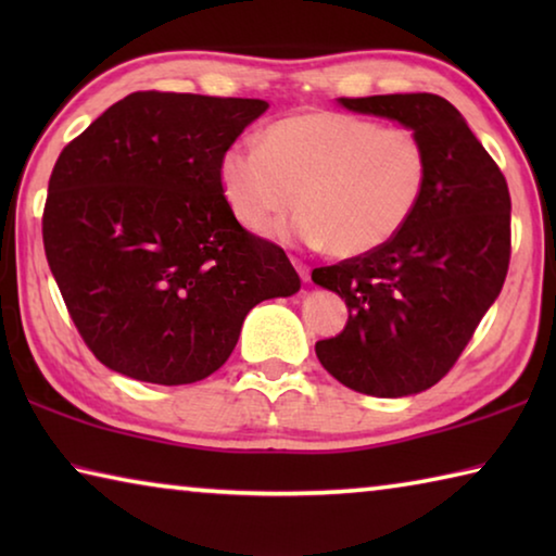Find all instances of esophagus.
<instances>
[{
  "instance_id": "1",
  "label": "esophagus",
  "mask_w": 556,
  "mask_h": 556,
  "mask_svg": "<svg viewBox=\"0 0 556 556\" xmlns=\"http://www.w3.org/2000/svg\"><path fill=\"white\" fill-rule=\"evenodd\" d=\"M291 262H294V267H296V271H299V277H301V279H304V281L312 279V267L304 265V262H299V260H291Z\"/></svg>"
}]
</instances>
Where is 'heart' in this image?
I'll list each match as a JSON object with an SVG mask.
<instances>
[{
	"instance_id": "heart-1",
	"label": "heart",
	"mask_w": 556,
	"mask_h": 556,
	"mask_svg": "<svg viewBox=\"0 0 556 556\" xmlns=\"http://www.w3.org/2000/svg\"><path fill=\"white\" fill-rule=\"evenodd\" d=\"M431 174L427 142L409 127L333 110H304L262 131L260 149L232 144L218 184L242 228L267 232L301 205L291 232L336 257H361L404 230Z\"/></svg>"
}]
</instances>
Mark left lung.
Segmentation results:
<instances>
[{
    "label": "left lung",
    "instance_id": "1",
    "mask_svg": "<svg viewBox=\"0 0 556 556\" xmlns=\"http://www.w3.org/2000/svg\"><path fill=\"white\" fill-rule=\"evenodd\" d=\"M421 135L431 174L404 230L370 255L318 267V287L345 299L348 324L316 343L338 382L372 397L429 390L454 368L497 299L510 265V191L448 100L431 92L338 98Z\"/></svg>",
    "mask_w": 556,
    "mask_h": 556
}]
</instances>
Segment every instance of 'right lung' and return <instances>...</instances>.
<instances>
[{"label":"right lung","instance_id":"right-lung-1","mask_svg":"<svg viewBox=\"0 0 556 556\" xmlns=\"http://www.w3.org/2000/svg\"><path fill=\"white\" fill-rule=\"evenodd\" d=\"M269 105L131 92L63 149L43 250L83 341L110 370L154 384L208 378L244 316L301 287L279 244L235 220L218 162Z\"/></svg>","mask_w":556,"mask_h":556}]
</instances>
